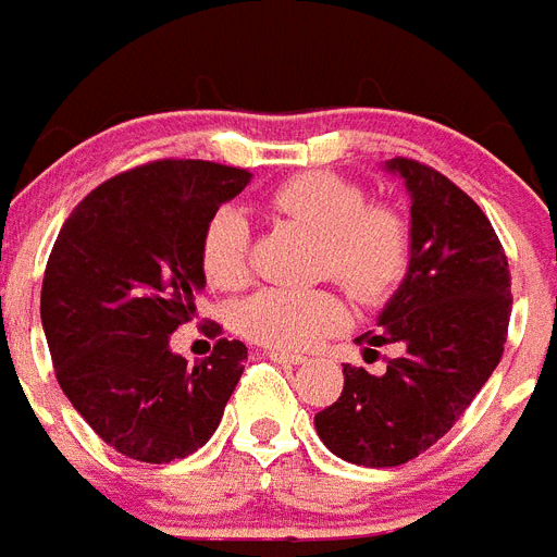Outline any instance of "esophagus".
<instances>
[{
  "mask_svg": "<svg viewBox=\"0 0 557 557\" xmlns=\"http://www.w3.org/2000/svg\"><path fill=\"white\" fill-rule=\"evenodd\" d=\"M265 357H269V360H274V363H283V366H300V363H306V357L302 355H288V351H265Z\"/></svg>",
  "mask_w": 557,
  "mask_h": 557,
  "instance_id": "obj_1",
  "label": "esophagus"
}]
</instances>
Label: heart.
Returning a JSON list of instances; mask_svg holds the SVG:
<instances>
[{
  "label": "heart",
  "instance_id": "b5f03b06",
  "mask_svg": "<svg viewBox=\"0 0 557 557\" xmlns=\"http://www.w3.org/2000/svg\"><path fill=\"white\" fill-rule=\"evenodd\" d=\"M265 211L300 225L320 239V271L332 274L360 300H377L409 263V232L400 214L366 206V194L349 180L306 171L271 188ZM248 220L223 208L208 220L200 243V269L214 288H239L248 280ZM343 302L314 288H263L237 311V329L248 341L277 351H300L343 323Z\"/></svg>",
  "mask_w": 557,
  "mask_h": 557
}]
</instances>
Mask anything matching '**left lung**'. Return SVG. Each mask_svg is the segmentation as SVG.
Returning <instances> with one entry per match:
<instances>
[{
	"mask_svg": "<svg viewBox=\"0 0 557 557\" xmlns=\"http://www.w3.org/2000/svg\"><path fill=\"white\" fill-rule=\"evenodd\" d=\"M383 171L409 194V265L357 337L392 346L381 374L343 366V392L314 414L320 441L357 467H400L441 441L500 363L509 329V263L478 202L429 165L395 157Z\"/></svg>",
	"mask_w": 557,
	"mask_h": 557,
	"instance_id": "1",
	"label": "left lung"
}]
</instances>
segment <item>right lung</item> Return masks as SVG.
<instances>
[{
	"label": "right lung",
	"mask_w": 557,
	"mask_h": 557,
	"mask_svg": "<svg viewBox=\"0 0 557 557\" xmlns=\"http://www.w3.org/2000/svg\"><path fill=\"white\" fill-rule=\"evenodd\" d=\"M251 174L160 160L108 180L67 216L42 280V329L57 381L125 458L171 463L214 435L248 349L216 341L188 366L171 334L197 318L208 220Z\"/></svg>",
	"instance_id": "obj_1"
}]
</instances>
